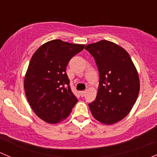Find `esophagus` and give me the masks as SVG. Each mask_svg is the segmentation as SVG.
Instances as JSON below:
<instances>
[{"label":"esophagus","mask_w":157,"mask_h":157,"mask_svg":"<svg viewBox=\"0 0 157 157\" xmlns=\"http://www.w3.org/2000/svg\"><path fill=\"white\" fill-rule=\"evenodd\" d=\"M80 94H81V96L84 97L85 95V94H86V90H82V91L80 92Z\"/></svg>","instance_id":"obj_1"}]
</instances>
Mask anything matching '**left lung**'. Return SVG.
I'll return each instance as SVG.
<instances>
[{
	"instance_id": "1",
	"label": "left lung",
	"mask_w": 157,
	"mask_h": 157,
	"mask_svg": "<svg viewBox=\"0 0 157 157\" xmlns=\"http://www.w3.org/2000/svg\"><path fill=\"white\" fill-rule=\"evenodd\" d=\"M85 49L94 58L99 72L96 99L88 104L100 122L113 125L125 117L134 106L140 90L137 69L125 49L102 40Z\"/></svg>"
}]
</instances>
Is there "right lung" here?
<instances>
[{
	"mask_svg": "<svg viewBox=\"0 0 157 157\" xmlns=\"http://www.w3.org/2000/svg\"><path fill=\"white\" fill-rule=\"evenodd\" d=\"M85 46L53 40L41 45L32 56L24 88L32 110L44 122H59L69 116L78 102L66 69L71 58Z\"/></svg>",
	"mask_w": 157,
	"mask_h": 157,
	"instance_id": "obj_1",
	"label": "right lung"
}]
</instances>
